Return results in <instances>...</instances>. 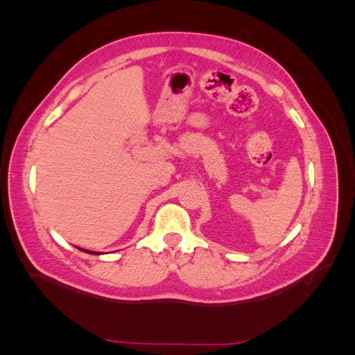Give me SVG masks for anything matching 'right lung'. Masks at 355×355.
Segmentation results:
<instances>
[{"mask_svg": "<svg viewBox=\"0 0 355 355\" xmlns=\"http://www.w3.org/2000/svg\"><path fill=\"white\" fill-rule=\"evenodd\" d=\"M82 252H85V253H92V254H101V253H97V252H89V250H82Z\"/></svg>", "mask_w": 355, "mask_h": 355, "instance_id": "1", "label": "right lung"}]
</instances>
